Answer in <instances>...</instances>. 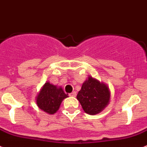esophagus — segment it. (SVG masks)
<instances>
[{
  "label": "esophagus",
  "instance_id": "34e87169",
  "mask_svg": "<svg viewBox=\"0 0 147 147\" xmlns=\"http://www.w3.org/2000/svg\"><path fill=\"white\" fill-rule=\"evenodd\" d=\"M76 94H77L76 92H72V93L69 94V96H76Z\"/></svg>",
  "mask_w": 147,
  "mask_h": 147
}]
</instances>
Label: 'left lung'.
Masks as SVG:
<instances>
[{
    "label": "left lung",
    "mask_w": 147,
    "mask_h": 147,
    "mask_svg": "<svg viewBox=\"0 0 147 147\" xmlns=\"http://www.w3.org/2000/svg\"><path fill=\"white\" fill-rule=\"evenodd\" d=\"M111 93L105 83L88 76L77 95L83 111L89 115L100 113L108 105Z\"/></svg>",
    "instance_id": "1"
}]
</instances>
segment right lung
<instances>
[{
  "label": "right lung",
  "mask_w": 147,
  "mask_h": 147,
  "mask_svg": "<svg viewBox=\"0 0 147 147\" xmlns=\"http://www.w3.org/2000/svg\"><path fill=\"white\" fill-rule=\"evenodd\" d=\"M68 97L61 87L51 84L49 82L45 83L36 96L38 107L48 114H54L59 109L61 102Z\"/></svg>",
  "instance_id": "1"
}]
</instances>
